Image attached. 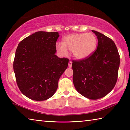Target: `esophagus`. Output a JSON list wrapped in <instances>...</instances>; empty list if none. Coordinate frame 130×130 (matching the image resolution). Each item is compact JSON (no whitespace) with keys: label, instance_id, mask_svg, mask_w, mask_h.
<instances>
[{"label":"esophagus","instance_id":"1","mask_svg":"<svg viewBox=\"0 0 130 130\" xmlns=\"http://www.w3.org/2000/svg\"><path fill=\"white\" fill-rule=\"evenodd\" d=\"M68 66H69V68H71L72 66V61H69V63H68Z\"/></svg>","mask_w":130,"mask_h":130}]
</instances>
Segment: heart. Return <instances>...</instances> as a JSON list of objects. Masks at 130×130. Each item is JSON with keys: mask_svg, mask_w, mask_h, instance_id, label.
<instances>
[{"mask_svg": "<svg viewBox=\"0 0 130 130\" xmlns=\"http://www.w3.org/2000/svg\"><path fill=\"white\" fill-rule=\"evenodd\" d=\"M97 43L96 37L91 32L73 33L63 37L62 43H57L56 49L62 56H67L68 50H70L74 58L84 60L93 53Z\"/></svg>", "mask_w": 130, "mask_h": 130, "instance_id": "1", "label": "heart"}]
</instances>
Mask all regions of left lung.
<instances>
[{
  "label": "left lung",
  "instance_id": "obj_1",
  "mask_svg": "<svg viewBox=\"0 0 130 130\" xmlns=\"http://www.w3.org/2000/svg\"><path fill=\"white\" fill-rule=\"evenodd\" d=\"M92 31L98 37V47L88 58L73 61V82L81 95L97 100L106 96L115 87L120 56L111 39L96 31Z\"/></svg>",
  "mask_w": 130,
  "mask_h": 130
}]
</instances>
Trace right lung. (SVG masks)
<instances>
[{
  "mask_svg": "<svg viewBox=\"0 0 130 130\" xmlns=\"http://www.w3.org/2000/svg\"><path fill=\"white\" fill-rule=\"evenodd\" d=\"M58 32L38 31L18 46L13 63L21 92L30 99L43 101L53 95L69 60L58 58L56 44Z\"/></svg>",
  "mask_w": 130,
  "mask_h": 130,
  "instance_id": "obj_1",
  "label": "right lung"
}]
</instances>
